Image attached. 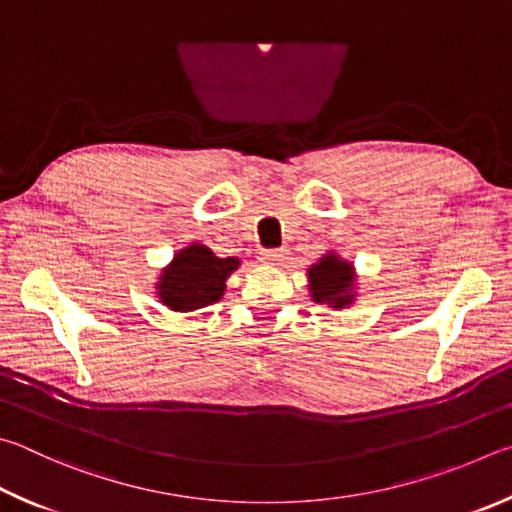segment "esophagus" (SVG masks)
Instances as JSON below:
<instances>
[{
  "instance_id": "obj_1",
  "label": "esophagus",
  "mask_w": 512,
  "mask_h": 512,
  "mask_svg": "<svg viewBox=\"0 0 512 512\" xmlns=\"http://www.w3.org/2000/svg\"><path fill=\"white\" fill-rule=\"evenodd\" d=\"M261 261L270 265H283L288 261V249H263Z\"/></svg>"
}]
</instances>
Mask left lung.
I'll return each mask as SVG.
<instances>
[{
    "label": "left lung",
    "mask_w": 512,
    "mask_h": 512,
    "mask_svg": "<svg viewBox=\"0 0 512 512\" xmlns=\"http://www.w3.org/2000/svg\"><path fill=\"white\" fill-rule=\"evenodd\" d=\"M308 290L315 303H328L330 308H348L355 301V270L330 251L308 270Z\"/></svg>",
    "instance_id": "8db88e82"
}]
</instances>
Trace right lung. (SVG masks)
<instances>
[{
  "mask_svg": "<svg viewBox=\"0 0 512 512\" xmlns=\"http://www.w3.org/2000/svg\"><path fill=\"white\" fill-rule=\"evenodd\" d=\"M238 258H220L213 251L193 242L179 249L173 261L159 276L157 297L175 312H191L220 301L227 279L238 270Z\"/></svg>",
  "mask_w": 512,
  "mask_h": 512,
  "instance_id": "add662e5",
  "label": "right lung"
}]
</instances>
